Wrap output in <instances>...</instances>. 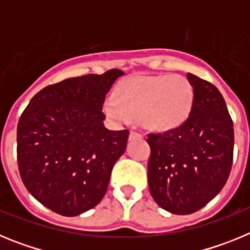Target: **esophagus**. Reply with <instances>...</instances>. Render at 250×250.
<instances>
[{
	"instance_id": "esophagus-1",
	"label": "esophagus",
	"mask_w": 250,
	"mask_h": 250,
	"mask_svg": "<svg viewBox=\"0 0 250 250\" xmlns=\"http://www.w3.org/2000/svg\"><path fill=\"white\" fill-rule=\"evenodd\" d=\"M141 138H143V135L139 134V132L130 131V139H141Z\"/></svg>"
}]
</instances>
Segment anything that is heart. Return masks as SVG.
<instances>
[{
    "label": "heart",
    "mask_w": 250,
    "mask_h": 250,
    "mask_svg": "<svg viewBox=\"0 0 250 250\" xmlns=\"http://www.w3.org/2000/svg\"><path fill=\"white\" fill-rule=\"evenodd\" d=\"M191 104L193 90L184 77H131L119 85L105 112L119 123L140 119L147 129L167 131L187 120Z\"/></svg>",
    "instance_id": "b5f03b06"
}]
</instances>
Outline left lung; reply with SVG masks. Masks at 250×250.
<instances>
[{
    "mask_svg": "<svg viewBox=\"0 0 250 250\" xmlns=\"http://www.w3.org/2000/svg\"><path fill=\"white\" fill-rule=\"evenodd\" d=\"M193 87L189 118L163 134H149L147 182L152 199L178 215L191 214L218 195L233 164V121L213 83L187 74Z\"/></svg>",
    "mask_w": 250,
    "mask_h": 250,
    "instance_id": "left-lung-1",
    "label": "left lung"
}]
</instances>
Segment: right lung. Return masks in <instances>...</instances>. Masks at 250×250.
Returning <instances> with one entry per match:
<instances>
[{
    "label": "right lung",
    "mask_w": 250,
    "mask_h": 250,
    "mask_svg": "<svg viewBox=\"0 0 250 250\" xmlns=\"http://www.w3.org/2000/svg\"><path fill=\"white\" fill-rule=\"evenodd\" d=\"M124 72L85 75L46 86L17 125V163L28 193L52 211L76 216L98 205L129 130L106 129L103 105Z\"/></svg>",
    "instance_id": "right-lung-1"
}]
</instances>
